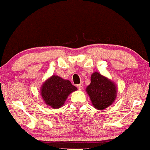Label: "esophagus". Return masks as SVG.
Listing matches in <instances>:
<instances>
[{
    "instance_id": "34e87169",
    "label": "esophagus",
    "mask_w": 150,
    "mask_h": 150,
    "mask_svg": "<svg viewBox=\"0 0 150 150\" xmlns=\"http://www.w3.org/2000/svg\"><path fill=\"white\" fill-rule=\"evenodd\" d=\"M77 87H78V88L80 89H82V88H83V87H84L83 83H82V82H81L80 84H79V85H77Z\"/></svg>"
}]
</instances>
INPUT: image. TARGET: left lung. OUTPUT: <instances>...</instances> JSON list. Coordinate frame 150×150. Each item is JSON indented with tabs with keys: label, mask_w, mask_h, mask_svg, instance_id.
Listing matches in <instances>:
<instances>
[{
	"label": "left lung",
	"mask_w": 150,
	"mask_h": 150,
	"mask_svg": "<svg viewBox=\"0 0 150 150\" xmlns=\"http://www.w3.org/2000/svg\"><path fill=\"white\" fill-rule=\"evenodd\" d=\"M86 91L94 107L99 110L105 109L112 104L116 97L114 83L97 72L92 75L91 83Z\"/></svg>",
	"instance_id": "left-lung-1"
}]
</instances>
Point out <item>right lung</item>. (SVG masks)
Listing matches in <instances>:
<instances>
[{"label":"right lung","mask_w":150,"mask_h":150,"mask_svg":"<svg viewBox=\"0 0 150 150\" xmlns=\"http://www.w3.org/2000/svg\"><path fill=\"white\" fill-rule=\"evenodd\" d=\"M69 80L53 75L43 84L41 94L44 101L50 107H61L71 92L77 90Z\"/></svg>","instance_id":"1"}]
</instances>
